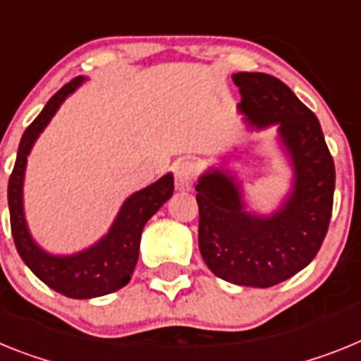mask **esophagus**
<instances>
[{"label":"esophagus","instance_id":"34e87169","mask_svg":"<svg viewBox=\"0 0 361 361\" xmlns=\"http://www.w3.org/2000/svg\"><path fill=\"white\" fill-rule=\"evenodd\" d=\"M196 172L198 167L196 163L190 161V159H183V161L176 163V169H174V176H176V187L180 190H187L192 187V181L196 178Z\"/></svg>","mask_w":361,"mask_h":361}]
</instances>
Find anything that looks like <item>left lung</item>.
<instances>
[{
    "label": "left lung",
    "instance_id": "1",
    "mask_svg": "<svg viewBox=\"0 0 361 361\" xmlns=\"http://www.w3.org/2000/svg\"><path fill=\"white\" fill-rule=\"evenodd\" d=\"M240 112L255 128L278 125L294 171L293 190L269 216L245 209L236 178L221 169L200 176L198 241L207 267L243 287H272L305 269L327 234L334 196V161L318 118L278 78L238 72Z\"/></svg>",
    "mask_w": 361,
    "mask_h": 361
}]
</instances>
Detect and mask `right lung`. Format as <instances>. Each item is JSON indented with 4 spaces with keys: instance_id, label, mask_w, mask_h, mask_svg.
Returning a JSON list of instances; mask_svg holds the SVG:
<instances>
[{
    "instance_id": "right-lung-1",
    "label": "right lung",
    "mask_w": 361,
    "mask_h": 361,
    "mask_svg": "<svg viewBox=\"0 0 361 361\" xmlns=\"http://www.w3.org/2000/svg\"><path fill=\"white\" fill-rule=\"evenodd\" d=\"M85 78L78 76L49 99L39 116L27 127L18 149L14 171L8 180V211L16 249L25 265L50 289L67 298L87 300L111 294L130 281L140 256V240L145 224L158 212L159 207L174 192V178L165 174L145 189L128 196L116 216L109 233L89 249L71 256L49 255L32 240L23 212V178L27 156L37 136L49 125L52 116L83 83Z\"/></svg>"
}]
</instances>
